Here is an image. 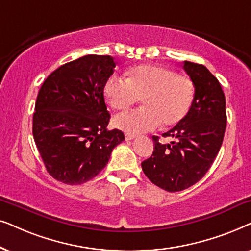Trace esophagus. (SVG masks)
Returning <instances> with one entry per match:
<instances>
[{
  "label": "esophagus",
  "mask_w": 251,
  "mask_h": 251,
  "mask_svg": "<svg viewBox=\"0 0 251 251\" xmlns=\"http://www.w3.org/2000/svg\"><path fill=\"white\" fill-rule=\"evenodd\" d=\"M125 139L127 140V141H131V140L135 139V135H134V134H129V133H126V134H125Z\"/></svg>",
  "instance_id": "1"
}]
</instances>
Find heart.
Returning a JSON list of instances; mask_svg holds the SVG:
<instances>
[{
  "mask_svg": "<svg viewBox=\"0 0 251 251\" xmlns=\"http://www.w3.org/2000/svg\"><path fill=\"white\" fill-rule=\"evenodd\" d=\"M195 93L189 76L152 64L129 69L126 80L109 76L103 86L105 101L117 111L128 109L141 99L142 108L124 112L113 120L117 128L129 134L152 131L160 123L164 127L181 123L192 109Z\"/></svg>",
  "mask_w": 251,
  "mask_h": 251,
  "instance_id": "b5f03b06",
  "label": "heart"
}]
</instances>
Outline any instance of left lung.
Instances as JSON below:
<instances>
[{
  "label": "left lung",
  "instance_id": "obj_1",
  "mask_svg": "<svg viewBox=\"0 0 251 251\" xmlns=\"http://www.w3.org/2000/svg\"><path fill=\"white\" fill-rule=\"evenodd\" d=\"M195 85V100L185 119L163 134L173 138L160 143L152 136V155L141 163L150 181L175 193L195 185L208 172L222 147L226 129V101L222 86L202 64L183 62Z\"/></svg>",
  "mask_w": 251,
  "mask_h": 251
}]
</instances>
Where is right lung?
Returning a JSON list of instances; mask_svg holds the SVG:
<instances>
[{
  "label": "right lung",
  "mask_w": 251,
  "mask_h": 251,
  "mask_svg": "<svg viewBox=\"0 0 251 251\" xmlns=\"http://www.w3.org/2000/svg\"><path fill=\"white\" fill-rule=\"evenodd\" d=\"M116 63L111 56L86 55L59 66L42 83L33 115V136L47 171L66 185H81L108 164L125 140L109 131L103 95Z\"/></svg>",
  "instance_id": "right-lung-1"
}]
</instances>
